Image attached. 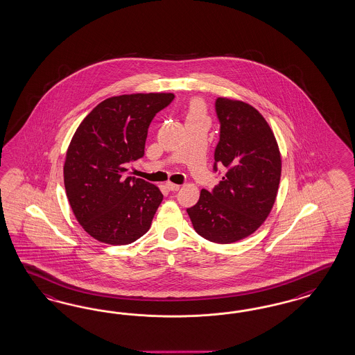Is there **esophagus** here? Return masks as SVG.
Returning <instances> with one entry per match:
<instances>
[{
    "mask_svg": "<svg viewBox=\"0 0 355 355\" xmlns=\"http://www.w3.org/2000/svg\"><path fill=\"white\" fill-rule=\"evenodd\" d=\"M166 189L169 190V191H178L180 190V184H175V183L172 182H166Z\"/></svg>",
    "mask_w": 355,
    "mask_h": 355,
    "instance_id": "esophagus-1",
    "label": "esophagus"
}]
</instances>
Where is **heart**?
Masks as SVG:
<instances>
[{"label": "heart", "mask_w": 355, "mask_h": 355, "mask_svg": "<svg viewBox=\"0 0 355 355\" xmlns=\"http://www.w3.org/2000/svg\"><path fill=\"white\" fill-rule=\"evenodd\" d=\"M191 117H205V107L199 100H193L190 104L189 119H191Z\"/></svg>", "instance_id": "b5f03b06"}]
</instances>
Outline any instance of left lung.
<instances>
[{
  "instance_id": "8db88e82",
  "label": "left lung",
  "mask_w": 355,
  "mask_h": 355,
  "mask_svg": "<svg viewBox=\"0 0 355 355\" xmlns=\"http://www.w3.org/2000/svg\"><path fill=\"white\" fill-rule=\"evenodd\" d=\"M220 140L215 165L225 166L223 181L212 191L202 190L187 208L193 229L215 243H233L252 234L275 205L281 156L276 138L258 110L243 101L217 97Z\"/></svg>"
}]
</instances>
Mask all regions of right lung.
<instances>
[{"instance_id":"obj_1","label":"right lung","mask_w":355,"mask_h":355,"mask_svg":"<svg viewBox=\"0 0 355 355\" xmlns=\"http://www.w3.org/2000/svg\"><path fill=\"white\" fill-rule=\"evenodd\" d=\"M173 94L109 97L82 121L66 152V195L79 224L107 245L144 236L162 202L159 187L125 177V164L144 156L150 123Z\"/></svg>"}]
</instances>
